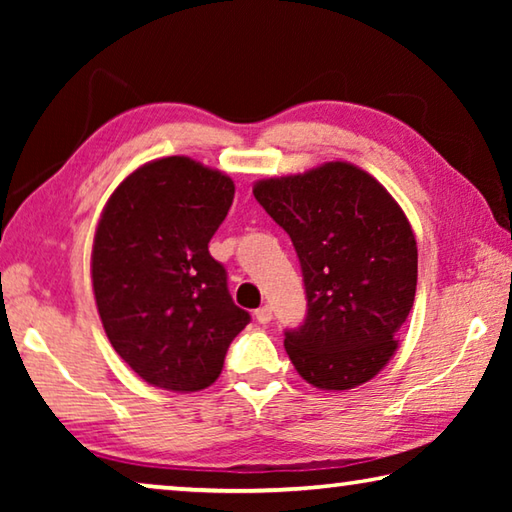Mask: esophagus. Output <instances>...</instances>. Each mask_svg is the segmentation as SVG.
Returning <instances> with one entry per match:
<instances>
[{
  "mask_svg": "<svg viewBox=\"0 0 512 512\" xmlns=\"http://www.w3.org/2000/svg\"><path fill=\"white\" fill-rule=\"evenodd\" d=\"M271 318H273V309L268 307V305H264V307H259L257 311H255V320L257 323H262V325H266V323H271Z\"/></svg>",
  "mask_w": 512,
  "mask_h": 512,
  "instance_id": "34e87169",
  "label": "esophagus"
}]
</instances>
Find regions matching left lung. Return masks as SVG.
I'll list each match as a JSON object with an SVG mask.
<instances>
[{"label":"left lung","mask_w":512,"mask_h":512,"mask_svg":"<svg viewBox=\"0 0 512 512\" xmlns=\"http://www.w3.org/2000/svg\"><path fill=\"white\" fill-rule=\"evenodd\" d=\"M253 194L300 259L307 318L284 332L298 375L323 391L372 379L397 350L418 284V246L402 207L350 162L259 180Z\"/></svg>","instance_id":"left-lung-1"}]
</instances>
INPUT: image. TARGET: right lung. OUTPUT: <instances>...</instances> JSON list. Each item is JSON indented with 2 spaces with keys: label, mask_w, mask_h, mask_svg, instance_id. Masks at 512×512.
<instances>
[{
  "label": "right lung",
  "mask_w": 512,
  "mask_h": 512,
  "mask_svg": "<svg viewBox=\"0 0 512 512\" xmlns=\"http://www.w3.org/2000/svg\"><path fill=\"white\" fill-rule=\"evenodd\" d=\"M232 198L225 173L171 155L135 169L103 207L94 300L112 348L151 386L194 393L214 384L250 323L207 250Z\"/></svg>",
  "instance_id": "obj_1"
}]
</instances>
